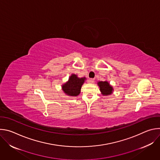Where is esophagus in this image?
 I'll return each instance as SVG.
<instances>
[{
	"label": "esophagus",
	"mask_w": 160,
	"mask_h": 160,
	"mask_svg": "<svg viewBox=\"0 0 160 160\" xmlns=\"http://www.w3.org/2000/svg\"><path fill=\"white\" fill-rule=\"evenodd\" d=\"M94 82V79L93 78H90L88 80V83H93Z\"/></svg>",
	"instance_id": "esophagus-1"
}]
</instances>
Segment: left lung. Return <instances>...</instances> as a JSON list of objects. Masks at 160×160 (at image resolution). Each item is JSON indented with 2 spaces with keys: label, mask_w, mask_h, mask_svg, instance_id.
<instances>
[{
  "label": "left lung",
  "mask_w": 160,
  "mask_h": 160,
  "mask_svg": "<svg viewBox=\"0 0 160 160\" xmlns=\"http://www.w3.org/2000/svg\"><path fill=\"white\" fill-rule=\"evenodd\" d=\"M98 85L99 87V90L101 92V94L104 96H107L112 94L113 92V87L110 83L107 81H99L98 82Z\"/></svg>",
  "instance_id": "obj_1"
}]
</instances>
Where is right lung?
I'll use <instances>...</instances> for the list:
<instances>
[{
  "label": "right lung",
  "instance_id": "1",
  "mask_svg": "<svg viewBox=\"0 0 160 160\" xmlns=\"http://www.w3.org/2000/svg\"><path fill=\"white\" fill-rule=\"evenodd\" d=\"M85 80V77L80 78L77 75L72 73L68 78V80L61 86L63 92L68 96H78L81 92L82 86Z\"/></svg>",
  "mask_w": 160,
  "mask_h": 160
}]
</instances>
